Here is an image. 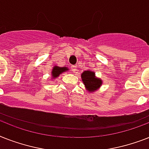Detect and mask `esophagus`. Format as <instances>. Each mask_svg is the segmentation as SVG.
I'll return each instance as SVG.
<instances>
[{
	"label": "esophagus",
	"instance_id": "obj_1",
	"mask_svg": "<svg viewBox=\"0 0 149 149\" xmlns=\"http://www.w3.org/2000/svg\"><path fill=\"white\" fill-rule=\"evenodd\" d=\"M71 71H73L74 73H75L76 71H77V67H76L75 65H72L71 66Z\"/></svg>",
	"mask_w": 149,
	"mask_h": 149
}]
</instances>
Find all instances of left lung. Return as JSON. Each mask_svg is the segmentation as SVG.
<instances>
[{
	"label": "left lung",
	"instance_id": "8db88e82",
	"mask_svg": "<svg viewBox=\"0 0 149 149\" xmlns=\"http://www.w3.org/2000/svg\"><path fill=\"white\" fill-rule=\"evenodd\" d=\"M83 83L89 91H93L97 89L102 84V81L96 78L95 73L90 71H84L81 74Z\"/></svg>",
	"mask_w": 149,
	"mask_h": 149
}]
</instances>
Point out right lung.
<instances>
[{"instance_id": "add662e5", "label": "right lung", "mask_w": 149, "mask_h": 149, "mask_svg": "<svg viewBox=\"0 0 149 149\" xmlns=\"http://www.w3.org/2000/svg\"><path fill=\"white\" fill-rule=\"evenodd\" d=\"M68 68H59L58 66H56L53 68V71H52V76H53V78H57L58 76H59L61 73H62L63 71H66Z\"/></svg>"}]
</instances>
